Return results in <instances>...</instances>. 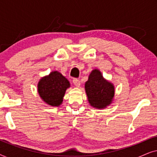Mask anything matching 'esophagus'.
Instances as JSON below:
<instances>
[{
	"mask_svg": "<svg viewBox=\"0 0 157 157\" xmlns=\"http://www.w3.org/2000/svg\"><path fill=\"white\" fill-rule=\"evenodd\" d=\"M73 83H74V84L76 86V87H79V86H80V85H81L80 81H79L78 79H77V78H74V80H73Z\"/></svg>",
	"mask_w": 157,
	"mask_h": 157,
	"instance_id": "1",
	"label": "esophagus"
}]
</instances>
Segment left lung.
Listing matches in <instances>:
<instances>
[{
	"label": "left lung",
	"instance_id": "1",
	"mask_svg": "<svg viewBox=\"0 0 157 157\" xmlns=\"http://www.w3.org/2000/svg\"><path fill=\"white\" fill-rule=\"evenodd\" d=\"M85 91L89 104L95 109H105L112 104L115 87L112 83L104 78L99 70L91 72L85 83Z\"/></svg>",
	"mask_w": 157,
	"mask_h": 157
}]
</instances>
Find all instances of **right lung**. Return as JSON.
<instances>
[{
  "mask_svg": "<svg viewBox=\"0 0 157 157\" xmlns=\"http://www.w3.org/2000/svg\"><path fill=\"white\" fill-rule=\"evenodd\" d=\"M70 86L69 81L65 76L57 71H53L38 81V93L46 104L59 106L63 103L66 91Z\"/></svg>",
  "mask_w": 157,
  "mask_h": 157,
  "instance_id": "1",
  "label": "right lung"
}]
</instances>
